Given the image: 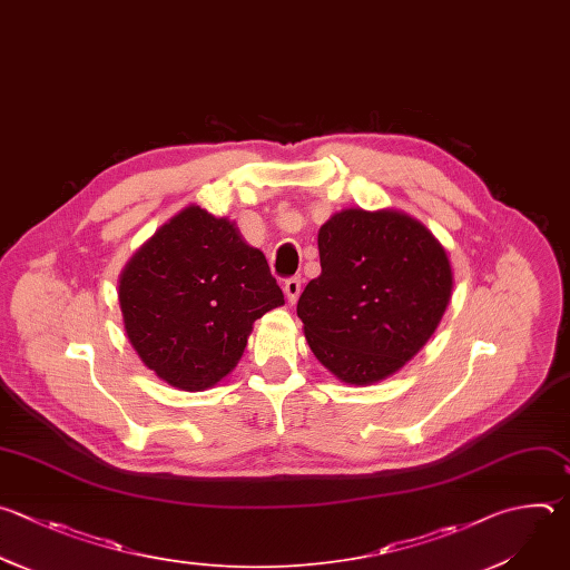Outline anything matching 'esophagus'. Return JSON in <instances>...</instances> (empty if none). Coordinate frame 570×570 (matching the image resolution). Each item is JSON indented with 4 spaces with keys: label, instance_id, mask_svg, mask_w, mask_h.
Here are the masks:
<instances>
[{
    "label": "esophagus",
    "instance_id": "1",
    "mask_svg": "<svg viewBox=\"0 0 570 570\" xmlns=\"http://www.w3.org/2000/svg\"><path fill=\"white\" fill-rule=\"evenodd\" d=\"M284 293H286L288 304H295L297 297H299V293H302V279H299V277H288V279L284 282Z\"/></svg>",
    "mask_w": 570,
    "mask_h": 570
}]
</instances>
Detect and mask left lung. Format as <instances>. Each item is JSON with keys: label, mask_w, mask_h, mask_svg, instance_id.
I'll list each match as a JSON object with an SVG mask.
<instances>
[{"label": "left lung", "mask_w": 570, "mask_h": 570, "mask_svg": "<svg viewBox=\"0 0 570 570\" xmlns=\"http://www.w3.org/2000/svg\"><path fill=\"white\" fill-rule=\"evenodd\" d=\"M320 277L297 317L313 355L340 383H381L434 335L454 273L443 244L401 210L346 208L317 233Z\"/></svg>", "instance_id": "left-lung-1"}]
</instances>
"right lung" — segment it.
<instances>
[{"mask_svg":"<svg viewBox=\"0 0 570 570\" xmlns=\"http://www.w3.org/2000/svg\"><path fill=\"white\" fill-rule=\"evenodd\" d=\"M118 302L142 364L176 390L204 392L237 366L255 320L284 293L235 222L187 206L125 264Z\"/></svg>","mask_w":570,"mask_h":570,"instance_id":"1","label":"right lung"}]
</instances>
